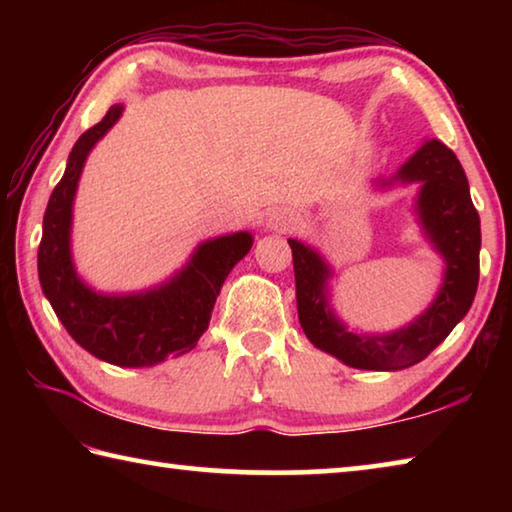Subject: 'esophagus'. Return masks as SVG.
Returning a JSON list of instances; mask_svg holds the SVG:
<instances>
[{
	"mask_svg": "<svg viewBox=\"0 0 512 512\" xmlns=\"http://www.w3.org/2000/svg\"><path fill=\"white\" fill-rule=\"evenodd\" d=\"M296 225H298V219L287 210H275L268 214L266 219V228L271 232H289L296 228Z\"/></svg>",
	"mask_w": 512,
	"mask_h": 512,
	"instance_id": "obj_1",
	"label": "esophagus"
}]
</instances>
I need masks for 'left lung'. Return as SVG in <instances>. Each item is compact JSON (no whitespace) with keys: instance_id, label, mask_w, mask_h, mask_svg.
Listing matches in <instances>:
<instances>
[{"instance_id":"1","label":"left lung","mask_w":512,"mask_h":512,"mask_svg":"<svg viewBox=\"0 0 512 512\" xmlns=\"http://www.w3.org/2000/svg\"><path fill=\"white\" fill-rule=\"evenodd\" d=\"M375 192L418 185L413 216L422 239L443 262L433 300L409 323L391 332L350 327L332 305L339 273L316 246L289 239L296 271V300L302 332L311 345L350 368L404 370L447 339L470 311L479 284L481 221L461 162L440 140H424L388 178L370 180Z\"/></svg>"}]
</instances>
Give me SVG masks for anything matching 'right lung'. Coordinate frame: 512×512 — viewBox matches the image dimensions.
Returning a JSON list of instances; mask_svg holds the SVG:
<instances>
[{"mask_svg":"<svg viewBox=\"0 0 512 512\" xmlns=\"http://www.w3.org/2000/svg\"><path fill=\"white\" fill-rule=\"evenodd\" d=\"M121 115L124 103H115L69 153L42 219L38 277L51 309L83 350L119 368H151L196 348L225 277L255 239L248 230L205 239L178 271L140 291H97L85 282L72 253L74 201L92 149Z\"/></svg>","mask_w":512,"mask_h":512,"instance_id":"obj_1","label":"right lung"}]
</instances>
